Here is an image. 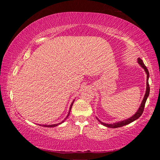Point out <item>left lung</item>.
<instances>
[{"label":"left lung","mask_w":160,"mask_h":160,"mask_svg":"<svg viewBox=\"0 0 160 160\" xmlns=\"http://www.w3.org/2000/svg\"><path fill=\"white\" fill-rule=\"evenodd\" d=\"M138 63L140 64V66H141L143 69H144V70L146 72V74H147V82H146V83H147V84H146L147 87H146V92H145L144 98H143L142 101L141 102V104H140V106L138 108V111L136 112H135V113L133 116H132L131 118H127V119H126V120H123V121H118V122H116V123H105L102 122V121H100L98 118H97V120H98L100 122V123L102 124L103 126L108 127V128H120V127H122L123 126L128 125V124L133 122L134 121L137 120V119L140 118V116L142 115V113L143 112V110H144V107H145L146 100H147L148 97L149 96V94H150V87H149V83H148V79H149V77H150V74H149L148 68L145 66V64L143 63V61H142V59H140V58H138Z\"/></svg>","instance_id":"left-lung-1"}]
</instances>
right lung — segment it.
<instances>
[{
	"label": "right lung",
	"mask_w": 160,
	"mask_h": 160,
	"mask_svg": "<svg viewBox=\"0 0 160 160\" xmlns=\"http://www.w3.org/2000/svg\"><path fill=\"white\" fill-rule=\"evenodd\" d=\"M74 101H75V99L73 100V101H72V102L71 103V104H70V109H69V112H68V115H67V116H66V118L64 119V120L62 121V122H61V123H57V124H52V125H42V126H44V127H48V128H51V127H56V126H58V125H60V124H61L62 123H63L64 121H65V120H66V118L68 117V116H69V114H70V110H71V108H72V104H73V103H74ZM39 126H41V125H39Z\"/></svg>",
	"instance_id": "obj_1"
}]
</instances>
